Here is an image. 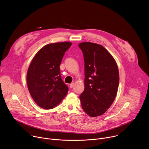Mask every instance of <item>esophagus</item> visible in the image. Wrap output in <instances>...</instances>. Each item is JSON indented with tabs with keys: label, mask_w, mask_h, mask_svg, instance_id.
I'll use <instances>...</instances> for the list:
<instances>
[{
	"label": "esophagus",
	"mask_w": 149,
	"mask_h": 149,
	"mask_svg": "<svg viewBox=\"0 0 149 149\" xmlns=\"http://www.w3.org/2000/svg\"><path fill=\"white\" fill-rule=\"evenodd\" d=\"M74 84L72 82V83H71V84H70V88H73V87H74Z\"/></svg>",
	"instance_id": "obj_1"
}]
</instances>
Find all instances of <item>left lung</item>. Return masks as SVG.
<instances>
[{
    "label": "left lung",
    "mask_w": 149,
    "mask_h": 149,
    "mask_svg": "<svg viewBox=\"0 0 149 149\" xmlns=\"http://www.w3.org/2000/svg\"><path fill=\"white\" fill-rule=\"evenodd\" d=\"M81 49L85 68L84 91L79 95L83 110L95 117L103 114L113 104L116 97L119 72L112 55L102 46L82 42Z\"/></svg>",
    "instance_id": "1"
}]
</instances>
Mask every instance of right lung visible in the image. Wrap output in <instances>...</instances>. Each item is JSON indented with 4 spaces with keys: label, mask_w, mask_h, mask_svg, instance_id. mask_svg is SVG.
I'll use <instances>...</instances> for the list:
<instances>
[{
    "label": "right lung",
    "mask_w": 149,
    "mask_h": 149,
    "mask_svg": "<svg viewBox=\"0 0 149 149\" xmlns=\"http://www.w3.org/2000/svg\"><path fill=\"white\" fill-rule=\"evenodd\" d=\"M72 43L50 44L35 55L27 72V85L35 102L41 108L51 109L61 102L68 88L61 78L59 66Z\"/></svg>",
    "instance_id": "right-lung-1"
}]
</instances>
